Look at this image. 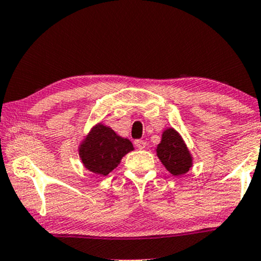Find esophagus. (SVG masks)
Masks as SVG:
<instances>
[{
  "mask_svg": "<svg viewBox=\"0 0 261 261\" xmlns=\"http://www.w3.org/2000/svg\"><path fill=\"white\" fill-rule=\"evenodd\" d=\"M134 145H136L139 150H143V149L146 148V143L142 139H137L136 142H134Z\"/></svg>",
  "mask_w": 261,
  "mask_h": 261,
  "instance_id": "esophagus-1",
  "label": "esophagus"
}]
</instances>
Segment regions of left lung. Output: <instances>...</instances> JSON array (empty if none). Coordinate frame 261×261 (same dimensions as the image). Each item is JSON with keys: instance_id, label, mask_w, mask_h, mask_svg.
<instances>
[{"instance_id": "8db88e82", "label": "left lung", "mask_w": 261, "mask_h": 261, "mask_svg": "<svg viewBox=\"0 0 261 261\" xmlns=\"http://www.w3.org/2000/svg\"><path fill=\"white\" fill-rule=\"evenodd\" d=\"M158 158L173 176L187 173L193 165V158L178 132L168 128L162 133L161 143L156 148Z\"/></svg>"}]
</instances>
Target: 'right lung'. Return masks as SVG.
Segmentation results:
<instances>
[{
  "mask_svg": "<svg viewBox=\"0 0 261 261\" xmlns=\"http://www.w3.org/2000/svg\"><path fill=\"white\" fill-rule=\"evenodd\" d=\"M133 149V144L127 138L119 137L110 127L99 123L83 140L79 156L90 172L107 176L118 166L122 158Z\"/></svg>",
  "mask_w": 261,
  "mask_h": 261,
  "instance_id": "1",
  "label": "right lung"
}]
</instances>
